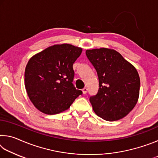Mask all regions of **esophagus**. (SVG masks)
Wrapping results in <instances>:
<instances>
[{
	"label": "esophagus",
	"mask_w": 158,
	"mask_h": 158,
	"mask_svg": "<svg viewBox=\"0 0 158 158\" xmlns=\"http://www.w3.org/2000/svg\"><path fill=\"white\" fill-rule=\"evenodd\" d=\"M87 90H88V89L86 87H84V89H82V92H83V93H84V94H85V93H87Z\"/></svg>",
	"instance_id": "34e87169"
}]
</instances>
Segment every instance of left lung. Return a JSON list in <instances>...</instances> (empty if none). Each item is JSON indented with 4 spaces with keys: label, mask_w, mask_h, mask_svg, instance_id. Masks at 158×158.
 Instances as JSON below:
<instances>
[{
    "label": "left lung",
    "mask_w": 158,
    "mask_h": 158,
    "mask_svg": "<svg viewBox=\"0 0 158 158\" xmlns=\"http://www.w3.org/2000/svg\"><path fill=\"white\" fill-rule=\"evenodd\" d=\"M85 54L99 79L98 93L89 99L93 111L105 121L123 118L138 101L140 79L137 69L114 49H89Z\"/></svg>",
    "instance_id": "left-lung-1"
}]
</instances>
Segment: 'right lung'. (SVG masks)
<instances>
[{"mask_svg":"<svg viewBox=\"0 0 158 158\" xmlns=\"http://www.w3.org/2000/svg\"><path fill=\"white\" fill-rule=\"evenodd\" d=\"M81 52V48L73 45L56 44L29 60L25 69V87L38 110L50 115L59 114L82 94L73 84V66Z\"/></svg>","mask_w":158,"mask_h":158,"instance_id":"obj_1","label":"right lung"}]
</instances>
